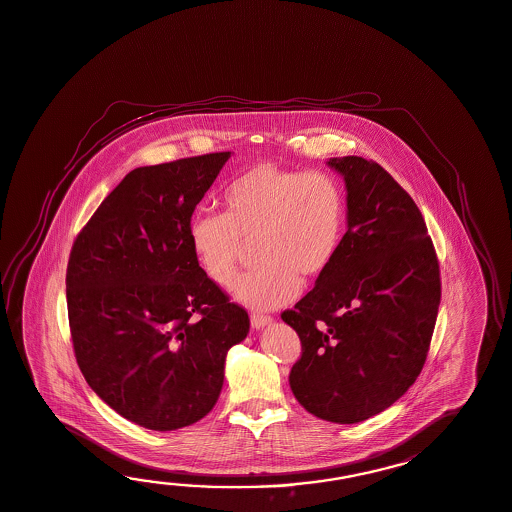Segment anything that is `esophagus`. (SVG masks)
<instances>
[{"label": "esophagus", "instance_id": "esophagus-1", "mask_svg": "<svg viewBox=\"0 0 512 512\" xmlns=\"http://www.w3.org/2000/svg\"><path fill=\"white\" fill-rule=\"evenodd\" d=\"M273 321L274 319L271 315H262V313H252V315H250V324H252V328H256V330L273 324Z\"/></svg>", "mask_w": 512, "mask_h": 512}]
</instances>
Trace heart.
<instances>
[{"instance_id":"obj_1","label":"heart","mask_w":512,"mask_h":512,"mask_svg":"<svg viewBox=\"0 0 512 512\" xmlns=\"http://www.w3.org/2000/svg\"><path fill=\"white\" fill-rule=\"evenodd\" d=\"M223 204L225 214L193 215L191 250L212 282L228 286L243 239H252L256 265L232 286L249 308L273 309L293 300L300 278L326 273L345 238V190L328 171L258 164L226 186Z\"/></svg>"}]
</instances>
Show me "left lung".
Listing matches in <instances>:
<instances>
[{"mask_svg": "<svg viewBox=\"0 0 512 512\" xmlns=\"http://www.w3.org/2000/svg\"><path fill=\"white\" fill-rule=\"evenodd\" d=\"M348 230L330 269L282 319L300 337L289 385L311 415L356 424L415 383L440 304L439 260L411 195L376 162L330 158Z\"/></svg>", "mask_w": 512, "mask_h": 512, "instance_id": "left-lung-1", "label": "left lung"}]
</instances>
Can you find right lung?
I'll use <instances>...</instances> for the list:
<instances>
[{
	"instance_id": "1",
	"label": "right lung",
	"mask_w": 512,
	"mask_h": 512,
	"mask_svg": "<svg viewBox=\"0 0 512 512\" xmlns=\"http://www.w3.org/2000/svg\"><path fill=\"white\" fill-rule=\"evenodd\" d=\"M230 153L136 167L73 241L66 271L77 365L92 391L142 428H186L212 411L247 311L190 245L191 215Z\"/></svg>"
}]
</instances>
